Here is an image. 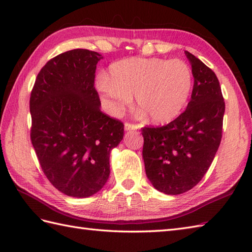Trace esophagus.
Returning a JSON list of instances; mask_svg holds the SVG:
<instances>
[{
  "mask_svg": "<svg viewBox=\"0 0 252 252\" xmlns=\"http://www.w3.org/2000/svg\"><path fill=\"white\" fill-rule=\"evenodd\" d=\"M141 126L140 125H136V123H131V122H126V125H125V129L126 130V131H129V130H136V129H138V127H140Z\"/></svg>",
  "mask_w": 252,
  "mask_h": 252,
  "instance_id": "obj_1",
  "label": "esophagus"
}]
</instances>
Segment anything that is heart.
<instances>
[{
	"mask_svg": "<svg viewBox=\"0 0 252 252\" xmlns=\"http://www.w3.org/2000/svg\"><path fill=\"white\" fill-rule=\"evenodd\" d=\"M96 87L110 115H120L135 95L138 108L149 119L168 123L187 104L192 89V73L181 60L126 58L111 63L108 77H98Z\"/></svg>",
	"mask_w": 252,
	"mask_h": 252,
	"instance_id": "b5f03b06",
	"label": "heart"
}]
</instances>
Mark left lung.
Wrapping results in <instances>:
<instances>
[{
    "instance_id": "8db88e82",
    "label": "left lung",
    "mask_w": 252,
    "mask_h": 252,
    "mask_svg": "<svg viewBox=\"0 0 252 252\" xmlns=\"http://www.w3.org/2000/svg\"><path fill=\"white\" fill-rule=\"evenodd\" d=\"M185 55L194 77L187 108L168 125L142 129L146 175L167 195L183 194L199 183L222 138L225 103L219 80L200 60L187 51Z\"/></svg>"
}]
</instances>
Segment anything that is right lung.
Masks as SVG:
<instances>
[{"label": "right lung", "instance_id": "1", "mask_svg": "<svg viewBox=\"0 0 252 252\" xmlns=\"http://www.w3.org/2000/svg\"><path fill=\"white\" fill-rule=\"evenodd\" d=\"M97 52L71 50L47 62L30 95L31 143L45 176L67 196L85 198L109 178V155L123 123L100 111Z\"/></svg>", "mask_w": 252, "mask_h": 252}]
</instances>
